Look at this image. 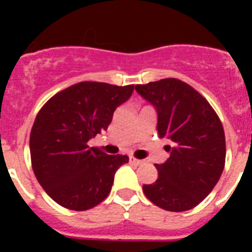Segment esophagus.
<instances>
[{
	"label": "esophagus",
	"mask_w": 252,
	"mask_h": 252,
	"mask_svg": "<svg viewBox=\"0 0 252 252\" xmlns=\"http://www.w3.org/2000/svg\"><path fill=\"white\" fill-rule=\"evenodd\" d=\"M129 162H130V163H133V165H136V166H140V165H142V163H144V161H141V159H137V158L133 157V156H130V157H129Z\"/></svg>",
	"instance_id": "esophagus-1"
}]
</instances>
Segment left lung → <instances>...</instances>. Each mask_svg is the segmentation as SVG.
I'll return each mask as SVG.
<instances>
[{
  "label": "left lung",
  "instance_id": "1",
  "mask_svg": "<svg viewBox=\"0 0 252 252\" xmlns=\"http://www.w3.org/2000/svg\"><path fill=\"white\" fill-rule=\"evenodd\" d=\"M136 91L157 108L158 134L170 142L168 159L156 165L157 180L142 191L165 211L192 209L211 193L225 167L222 123L199 91L178 78L136 85Z\"/></svg>",
  "mask_w": 252,
  "mask_h": 252
}]
</instances>
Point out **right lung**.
Segmentation results:
<instances>
[{"mask_svg":"<svg viewBox=\"0 0 252 252\" xmlns=\"http://www.w3.org/2000/svg\"><path fill=\"white\" fill-rule=\"evenodd\" d=\"M133 90L134 85L84 81L59 91L40 108L30 134L31 165L61 207L87 211L108 196L115 172L129 158L106 154L87 141L108 128Z\"/></svg>","mask_w":252,"mask_h":252,"instance_id":"add662e5","label":"right lung"}]
</instances>
